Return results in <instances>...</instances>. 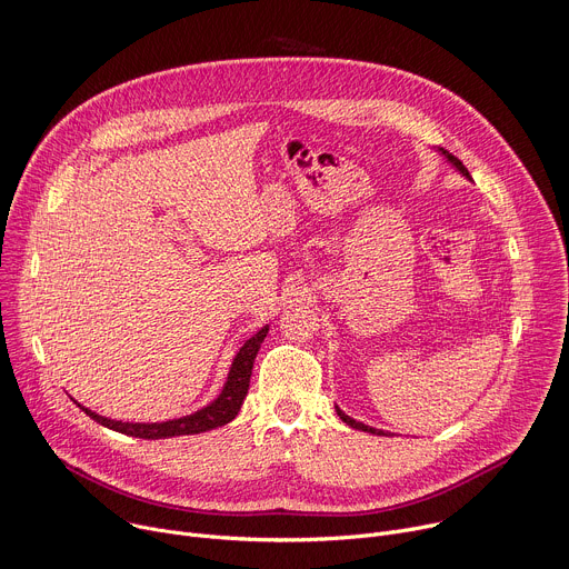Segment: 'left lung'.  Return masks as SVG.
<instances>
[{"instance_id": "obj_1", "label": "left lung", "mask_w": 569, "mask_h": 569, "mask_svg": "<svg viewBox=\"0 0 569 569\" xmlns=\"http://www.w3.org/2000/svg\"><path fill=\"white\" fill-rule=\"evenodd\" d=\"M440 151L445 153V157H447V161H449V163H451V166H453V168H456V170H458V172H460L462 177H468V179H470V172H468V168H465V166H462V163H460V161H458L456 157H451V153H449L447 149H442V147H440ZM336 412H338V418H340V420H342L345 425H349L351 429H358V431H368V433H372V436H386V431H381V429L368 427V425H363V422H356L353 418L345 416V412H342V410H340L338 406H336Z\"/></svg>"}]
</instances>
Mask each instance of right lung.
Here are the masks:
<instances>
[{"label": "right lung", "instance_id": "obj_1", "mask_svg": "<svg viewBox=\"0 0 569 569\" xmlns=\"http://www.w3.org/2000/svg\"><path fill=\"white\" fill-rule=\"evenodd\" d=\"M270 327L266 325L261 331H256L236 353L227 383L222 388V392L218 395V399H213L209 406L199 408L192 416L179 418V420H168V422H151V425H142V422H120V420H109L101 418L97 412L83 408L86 416L92 418L94 422H99L101 427L120 431L124 436H133V438H144V440H161V438H174V436H192V433H203L211 431L218 427L229 425L247 397L249 390V377H251V368H253V358L261 349V342L266 340Z\"/></svg>", "mask_w": 569, "mask_h": 569}]
</instances>
